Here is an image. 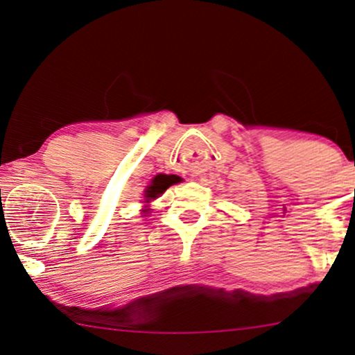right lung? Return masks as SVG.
<instances>
[{
  "mask_svg": "<svg viewBox=\"0 0 355 355\" xmlns=\"http://www.w3.org/2000/svg\"><path fill=\"white\" fill-rule=\"evenodd\" d=\"M175 182H177V175H157L150 185L147 187V190H145V198H147L145 202L148 203L150 200L157 198V196L164 193L168 187H172Z\"/></svg>",
  "mask_w": 355,
  "mask_h": 355,
  "instance_id": "obj_1",
  "label": "right lung"
}]
</instances>
